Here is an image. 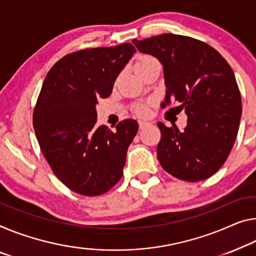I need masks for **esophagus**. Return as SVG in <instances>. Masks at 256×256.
<instances>
[{
  "instance_id": "esophagus-1",
  "label": "esophagus",
  "mask_w": 256,
  "mask_h": 256,
  "mask_svg": "<svg viewBox=\"0 0 256 256\" xmlns=\"http://www.w3.org/2000/svg\"><path fill=\"white\" fill-rule=\"evenodd\" d=\"M138 124H140V129H143L144 127H146L148 124H150L148 122V121H144V120H140V121H138Z\"/></svg>"
}]
</instances>
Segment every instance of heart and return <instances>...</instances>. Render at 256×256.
Listing matches in <instances>:
<instances>
[{"label": "heart", "instance_id": "obj_1", "mask_svg": "<svg viewBox=\"0 0 256 256\" xmlns=\"http://www.w3.org/2000/svg\"><path fill=\"white\" fill-rule=\"evenodd\" d=\"M151 60H154V58L151 57V56H142L136 60L135 68H137V66L143 65V64H145V62H148ZM137 112H138V114H145V113H146V110H145L144 108H140L137 110Z\"/></svg>", "mask_w": 256, "mask_h": 256}]
</instances>
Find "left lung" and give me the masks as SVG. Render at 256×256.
<instances>
[{
	"mask_svg": "<svg viewBox=\"0 0 256 256\" xmlns=\"http://www.w3.org/2000/svg\"><path fill=\"white\" fill-rule=\"evenodd\" d=\"M132 43L164 66L161 106L178 103L188 116L183 132L158 122L161 166L188 182L210 178L226 162L240 124L242 97L234 70L214 48L184 35L161 34Z\"/></svg>",
	"mask_w": 256,
	"mask_h": 256,
	"instance_id": "obj_1",
	"label": "left lung"
}]
</instances>
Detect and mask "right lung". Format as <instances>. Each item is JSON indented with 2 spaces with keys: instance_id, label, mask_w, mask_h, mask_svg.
<instances>
[{
  "instance_id": "add662e5",
  "label": "right lung",
  "mask_w": 256,
  "mask_h": 256,
  "mask_svg": "<svg viewBox=\"0 0 256 256\" xmlns=\"http://www.w3.org/2000/svg\"><path fill=\"white\" fill-rule=\"evenodd\" d=\"M136 52L130 43L76 51L46 74L33 113L35 135L54 175L78 194H103L124 174L138 124L127 119L96 127V104L111 95L121 70Z\"/></svg>"
}]
</instances>
